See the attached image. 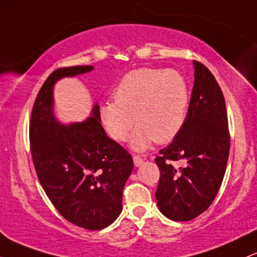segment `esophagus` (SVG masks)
Wrapping results in <instances>:
<instances>
[{
  "mask_svg": "<svg viewBox=\"0 0 257 257\" xmlns=\"http://www.w3.org/2000/svg\"><path fill=\"white\" fill-rule=\"evenodd\" d=\"M133 161H134V166L135 167H140L141 164L144 163V159L140 157V156H134V158H133Z\"/></svg>",
  "mask_w": 257,
  "mask_h": 257,
  "instance_id": "esophagus-1",
  "label": "esophagus"
}]
</instances>
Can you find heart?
<instances>
[{
  "label": "heart",
  "mask_w": 257,
  "mask_h": 257,
  "mask_svg": "<svg viewBox=\"0 0 257 257\" xmlns=\"http://www.w3.org/2000/svg\"><path fill=\"white\" fill-rule=\"evenodd\" d=\"M113 98L100 105L102 125L112 139L124 141L135 120L131 146L144 151L153 141L166 144L179 134L187 118L190 89L175 70L138 69L120 79Z\"/></svg>",
  "instance_id": "b5f03b06"
}]
</instances>
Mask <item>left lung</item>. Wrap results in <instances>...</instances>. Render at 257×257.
Listing matches in <instances>:
<instances>
[{
  "label": "left lung",
  "mask_w": 257,
  "mask_h": 257,
  "mask_svg": "<svg viewBox=\"0 0 257 257\" xmlns=\"http://www.w3.org/2000/svg\"><path fill=\"white\" fill-rule=\"evenodd\" d=\"M194 83L187 118L173 143L161 150L156 199L161 213L190 221L210 206L222 184L229 152L228 122L221 88L213 73L193 61ZM172 161H181L175 168Z\"/></svg>",
  "instance_id": "8db88e82"
}]
</instances>
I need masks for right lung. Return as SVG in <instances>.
I'll return each instance as SVG.
<instances>
[{
  "instance_id": "obj_1",
  "label": "right lung",
  "mask_w": 257,
  "mask_h": 257,
  "mask_svg": "<svg viewBox=\"0 0 257 257\" xmlns=\"http://www.w3.org/2000/svg\"><path fill=\"white\" fill-rule=\"evenodd\" d=\"M94 67L58 69L46 79L31 112V155L38 180L55 209L69 222L96 231L122 211L123 188L133 158L106 135L98 102L83 122L63 124L54 111V85Z\"/></svg>"
}]
</instances>
